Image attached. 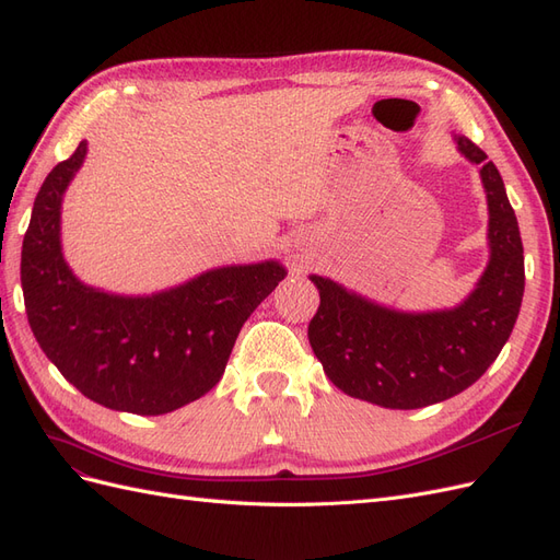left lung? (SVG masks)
Instances as JSON below:
<instances>
[{"instance_id":"left-lung-1","label":"left lung","mask_w":560,"mask_h":560,"mask_svg":"<svg viewBox=\"0 0 560 560\" xmlns=\"http://www.w3.org/2000/svg\"><path fill=\"white\" fill-rule=\"evenodd\" d=\"M455 144L481 167L490 245L483 276L460 306L404 313L311 276L319 290L308 325L315 358L338 389L385 409H422L477 383L498 360L521 311L523 243L504 182L465 135H455Z\"/></svg>"}]
</instances>
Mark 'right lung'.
I'll list each match as a JSON object with an SVG mask.
<instances>
[{"label":"right lung","mask_w":560,"mask_h":560,"mask_svg":"<svg viewBox=\"0 0 560 560\" xmlns=\"http://www.w3.org/2000/svg\"><path fill=\"white\" fill-rule=\"evenodd\" d=\"M86 140L44 179L23 241L27 322L83 397L114 411L171 413L219 383L245 319L287 276L278 261L208 270L151 296L86 287L60 247V206Z\"/></svg>","instance_id":"add662e5"}]
</instances>
